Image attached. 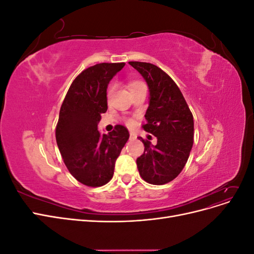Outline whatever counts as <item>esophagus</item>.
Masks as SVG:
<instances>
[{
	"mask_svg": "<svg viewBox=\"0 0 254 254\" xmlns=\"http://www.w3.org/2000/svg\"><path fill=\"white\" fill-rule=\"evenodd\" d=\"M130 139H131V140H135L136 139V134L134 133V132H130Z\"/></svg>",
	"mask_w": 254,
	"mask_h": 254,
	"instance_id": "obj_1",
	"label": "esophagus"
}]
</instances>
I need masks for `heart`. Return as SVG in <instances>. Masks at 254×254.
<instances>
[{"mask_svg": "<svg viewBox=\"0 0 254 254\" xmlns=\"http://www.w3.org/2000/svg\"><path fill=\"white\" fill-rule=\"evenodd\" d=\"M142 86H145L144 82H142L140 80H132V81L129 82V90L131 91V90H133L135 88H139V87H142ZM113 91H114V83H111L110 86L108 87V90H107V98L109 99L111 97ZM127 124L128 125H131L132 124V121L131 120H128L127 121Z\"/></svg>", "mask_w": 254, "mask_h": 254, "instance_id": "heart-1", "label": "heart"}]
</instances>
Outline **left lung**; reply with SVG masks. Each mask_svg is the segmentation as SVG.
I'll return each instance as SVG.
<instances>
[{"label":"left lung","instance_id":"8db88e82","mask_svg":"<svg viewBox=\"0 0 254 254\" xmlns=\"http://www.w3.org/2000/svg\"><path fill=\"white\" fill-rule=\"evenodd\" d=\"M149 89V106L145 114V131L157 137L151 145L140 136L144 153L136 159L142 179L155 186L171 182L187 164L194 143V120L176 82L152 64L130 61Z\"/></svg>","mask_w":254,"mask_h":254}]
</instances>
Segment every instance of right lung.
<instances>
[{"mask_svg":"<svg viewBox=\"0 0 254 254\" xmlns=\"http://www.w3.org/2000/svg\"><path fill=\"white\" fill-rule=\"evenodd\" d=\"M124 65L98 64L83 70L61 105L56 126L58 148L68 172L87 187H102L112 179L115 161L129 139L122 125L108 134L97 130L101 114L108 109V83Z\"/></svg>","mask_w":254,"mask_h":254,"instance_id":"obj_1","label":"right lung"}]
</instances>
